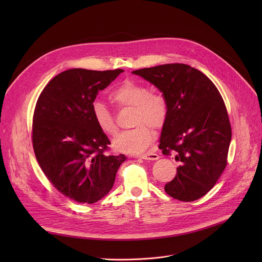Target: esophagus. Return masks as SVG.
Listing matches in <instances>:
<instances>
[{
    "label": "esophagus",
    "mask_w": 262,
    "mask_h": 262,
    "mask_svg": "<svg viewBox=\"0 0 262 262\" xmlns=\"http://www.w3.org/2000/svg\"><path fill=\"white\" fill-rule=\"evenodd\" d=\"M139 158L143 159V160H148V161H157V160L160 159V157L157 154H152V152H148V154L142 155Z\"/></svg>",
    "instance_id": "34e87169"
}]
</instances>
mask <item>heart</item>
<instances>
[{
  "label": "heart",
  "instance_id": "heart-1",
  "mask_svg": "<svg viewBox=\"0 0 262 262\" xmlns=\"http://www.w3.org/2000/svg\"><path fill=\"white\" fill-rule=\"evenodd\" d=\"M110 99L119 106L134 107L133 126L113 140V147L124 154L138 155L151 145L155 134L150 128L160 130L166 123L168 106L161 93L149 92L148 88L135 81L126 80L110 93ZM92 114L96 125L105 134L114 136L117 124L111 111L101 101L92 103Z\"/></svg>",
  "mask_w": 262,
  "mask_h": 262
}]
</instances>
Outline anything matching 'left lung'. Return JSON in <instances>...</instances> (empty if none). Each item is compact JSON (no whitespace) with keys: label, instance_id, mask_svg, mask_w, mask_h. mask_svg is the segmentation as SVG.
I'll return each instance as SVG.
<instances>
[{"label":"left lung","instance_id":"obj_1","mask_svg":"<svg viewBox=\"0 0 262 262\" xmlns=\"http://www.w3.org/2000/svg\"><path fill=\"white\" fill-rule=\"evenodd\" d=\"M165 97L168 115L162 128L163 154L180 162L166 193L190 202L209 192L227 165L231 126L224 100L200 70L185 64H164L133 71Z\"/></svg>","mask_w":262,"mask_h":262}]
</instances>
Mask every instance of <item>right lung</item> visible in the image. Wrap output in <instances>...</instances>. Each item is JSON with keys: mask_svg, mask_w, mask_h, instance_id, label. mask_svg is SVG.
<instances>
[{"mask_svg": "<svg viewBox=\"0 0 262 262\" xmlns=\"http://www.w3.org/2000/svg\"><path fill=\"white\" fill-rule=\"evenodd\" d=\"M123 69L65 70L49 82L37 100L33 147L38 164L67 198L92 204L113 188L124 155L107 156L110 141L96 125L92 103Z\"/></svg>", "mask_w": 262, "mask_h": 262, "instance_id": "obj_1", "label": "right lung"}]
</instances>
